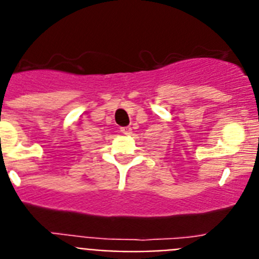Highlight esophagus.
<instances>
[{
	"label": "esophagus",
	"instance_id": "34e87169",
	"mask_svg": "<svg viewBox=\"0 0 259 259\" xmlns=\"http://www.w3.org/2000/svg\"><path fill=\"white\" fill-rule=\"evenodd\" d=\"M120 132H122V134H124V135H130L132 132V128L130 127V125H128V127H122V128H120Z\"/></svg>",
	"mask_w": 259,
	"mask_h": 259
}]
</instances>
